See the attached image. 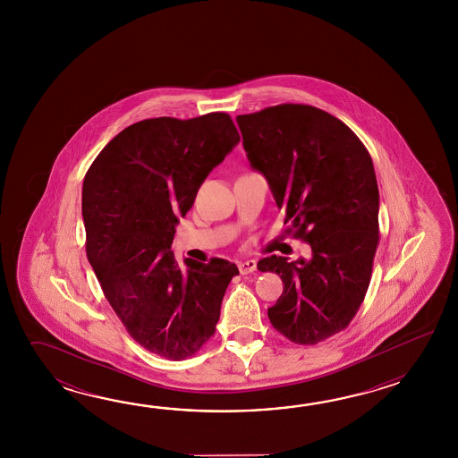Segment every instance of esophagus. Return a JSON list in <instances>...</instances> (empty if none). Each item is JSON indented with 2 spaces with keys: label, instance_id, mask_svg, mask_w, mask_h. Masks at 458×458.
Returning <instances> with one entry per match:
<instances>
[{
  "label": "esophagus",
  "instance_id": "esophagus-1",
  "mask_svg": "<svg viewBox=\"0 0 458 458\" xmlns=\"http://www.w3.org/2000/svg\"><path fill=\"white\" fill-rule=\"evenodd\" d=\"M237 267H239V272L247 275V273H253L257 270V262L255 260H243V262H239Z\"/></svg>",
  "mask_w": 458,
  "mask_h": 458
}]
</instances>
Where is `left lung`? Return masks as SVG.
Instances as JSON below:
<instances>
[{"mask_svg": "<svg viewBox=\"0 0 458 458\" xmlns=\"http://www.w3.org/2000/svg\"><path fill=\"white\" fill-rule=\"evenodd\" d=\"M237 124L288 233L312 250L310 260L270 255L257 263L284 284L268 319L286 339L314 345L351 324L370 284L380 242L370 154L341 119L308 105L265 107L237 116Z\"/></svg>", "mask_w": 458, "mask_h": 458, "instance_id": "obj_1", "label": "left lung"}]
</instances>
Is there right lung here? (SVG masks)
<instances>
[{
  "instance_id": "add662e5",
  "label": "right lung",
  "mask_w": 458,
  "mask_h": 458,
  "mask_svg": "<svg viewBox=\"0 0 458 458\" xmlns=\"http://www.w3.org/2000/svg\"><path fill=\"white\" fill-rule=\"evenodd\" d=\"M225 113L154 117L121 131L83 182L87 257L129 335L168 360L195 355L213 337L235 263L170 250L175 225L209 172L239 144Z\"/></svg>"
}]
</instances>
